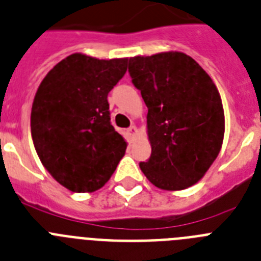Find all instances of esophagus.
Segmentation results:
<instances>
[{"mask_svg":"<svg viewBox=\"0 0 261 261\" xmlns=\"http://www.w3.org/2000/svg\"><path fill=\"white\" fill-rule=\"evenodd\" d=\"M126 132H128V135L130 136V137H135V136L137 135V128H136L135 125L129 126V128H128V130H126Z\"/></svg>","mask_w":261,"mask_h":261,"instance_id":"1","label":"esophagus"}]
</instances>
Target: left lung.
<instances>
[{
	"label": "left lung",
	"mask_w": 261,
	"mask_h": 261,
	"mask_svg": "<svg viewBox=\"0 0 261 261\" xmlns=\"http://www.w3.org/2000/svg\"><path fill=\"white\" fill-rule=\"evenodd\" d=\"M129 73L148 107L152 154L140 169L162 190L190 188L203 178L223 144L224 111L217 86L179 51L130 58Z\"/></svg>",
	"instance_id": "1"
}]
</instances>
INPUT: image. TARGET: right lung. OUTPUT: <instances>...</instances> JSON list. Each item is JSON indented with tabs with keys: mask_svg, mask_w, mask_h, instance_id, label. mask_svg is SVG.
I'll list each match as a JSON object with an SVG mask.
<instances>
[{
	"mask_svg": "<svg viewBox=\"0 0 261 261\" xmlns=\"http://www.w3.org/2000/svg\"><path fill=\"white\" fill-rule=\"evenodd\" d=\"M128 58L68 55L42 80L31 108V137L46 170L73 193L108 182L126 142L115 130L107 96L126 72Z\"/></svg>",
	"mask_w": 261,
	"mask_h": 261,
	"instance_id": "add662e5",
	"label": "right lung"
}]
</instances>
